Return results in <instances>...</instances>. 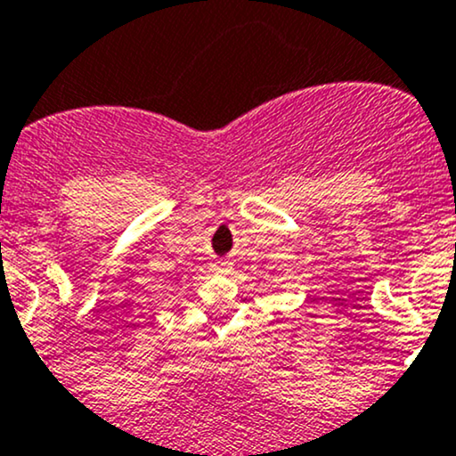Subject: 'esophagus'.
<instances>
[{
    "label": "esophagus",
    "instance_id": "1",
    "mask_svg": "<svg viewBox=\"0 0 456 456\" xmlns=\"http://www.w3.org/2000/svg\"><path fill=\"white\" fill-rule=\"evenodd\" d=\"M214 270L220 274H229V273H233V264L232 262H216L214 264Z\"/></svg>",
    "mask_w": 456,
    "mask_h": 456
}]
</instances>
